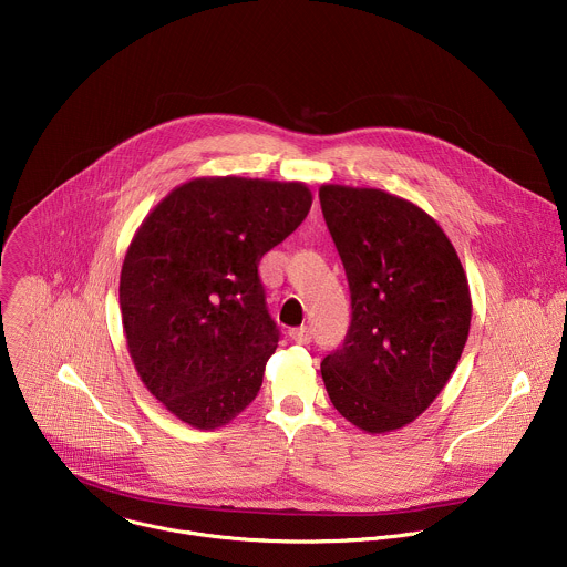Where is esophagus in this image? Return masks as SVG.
I'll return each instance as SVG.
<instances>
[{"label":"esophagus","mask_w":567,"mask_h":567,"mask_svg":"<svg viewBox=\"0 0 567 567\" xmlns=\"http://www.w3.org/2000/svg\"><path fill=\"white\" fill-rule=\"evenodd\" d=\"M290 339H292L295 343H299V346H308V343L312 341V332H310V328H306V326L292 328V330H290Z\"/></svg>","instance_id":"obj_1"}]
</instances>
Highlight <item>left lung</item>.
Here are the masks:
<instances>
[{
    "label": "left lung",
    "instance_id": "left-lung-1",
    "mask_svg": "<svg viewBox=\"0 0 567 567\" xmlns=\"http://www.w3.org/2000/svg\"><path fill=\"white\" fill-rule=\"evenodd\" d=\"M319 202L352 299L348 334L321 377L352 425L392 432L427 410L461 359L467 277L447 235L412 202L339 184H323Z\"/></svg>",
    "mask_w": 567,
    "mask_h": 567
}]
</instances>
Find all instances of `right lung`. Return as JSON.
<instances>
[{
  "instance_id": "1",
  "label": "right lung",
  "mask_w": 567,
  "mask_h": 567,
  "mask_svg": "<svg viewBox=\"0 0 567 567\" xmlns=\"http://www.w3.org/2000/svg\"><path fill=\"white\" fill-rule=\"evenodd\" d=\"M310 206L301 182L197 177L137 228L120 277L126 343L144 385L184 423L221 427L257 396L279 341L257 268Z\"/></svg>"
}]
</instances>
